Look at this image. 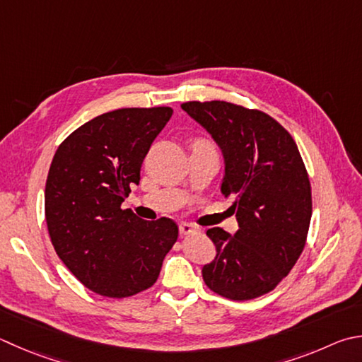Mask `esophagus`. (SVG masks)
Masks as SVG:
<instances>
[{
    "label": "esophagus",
    "mask_w": 362,
    "mask_h": 362,
    "mask_svg": "<svg viewBox=\"0 0 362 362\" xmlns=\"http://www.w3.org/2000/svg\"><path fill=\"white\" fill-rule=\"evenodd\" d=\"M179 231H180L182 235H187V234H192L194 231H198V228H196L194 225H192V223H180Z\"/></svg>",
    "instance_id": "esophagus-1"
}]
</instances>
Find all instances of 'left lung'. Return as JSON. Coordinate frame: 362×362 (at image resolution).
<instances>
[{
    "instance_id": "8db88e82",
    "label": "left lung",
    "mask_w": 362,
    "mask_h": 362,
    "mask_svg": "<svg viewBox=\"0 0 362 362\" xmlns=\"http://www.w3.org/2000/svg\"><path fill=\"white\" fill-rule=\"evenodd\" d=\"M182 109L212 136L225 158L221 193L234 196L239 229H207L215 244L202 279L214 293L248 300L272 291L305 247L312 218L307 169L291 134L261 110L226 101Z\"/></svg>"
}]
</instances>
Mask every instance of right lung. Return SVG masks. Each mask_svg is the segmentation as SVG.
Here are the masks:
<instances>
[{"label": "right lung", "instance_id": "1", "mask_svg": "<svg viewBox=\"0 0 362 362\" xmlns=\"http://www.w3.org/2000/svg\"><path fill=\"white\" fill-rule=\"evenodd\" d=\"M170 107H128L95 117L62 142L45 182V221L57 255L96 294L128 298L152 286L179 228L146 221L122 202Z\"/></svg>", "mask_w": 362, "mask_h": 362}]
</instances>
